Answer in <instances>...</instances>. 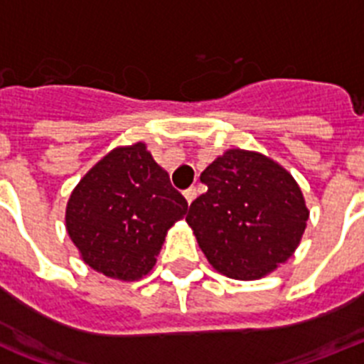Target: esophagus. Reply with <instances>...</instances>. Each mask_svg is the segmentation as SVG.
<instances>
[{"instance_id": "obj_1", "label": "esophagus", "mask_w": 364, "mask_h": 364, "mask_svg": "<svg viewBox=\"0 0 364 364\" xmlns=\"http://www.w3.org/2000/svg\"><path fill=\"white\" fill-rule=\"evenodd\" d=\"M183 196H185V199H186V203H192L196 199V196H198V192H196V188L194 186H190V188H186L185 192H183Z\"/></svg>"}]
</instances>
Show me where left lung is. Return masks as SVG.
<instances>
[{
    "instance_id": "8db88e82",
    "label": "left lung",
    "mask_w": 364,
    "mask_h": 364,
    "mask_svg": "<svg viewBox=\"0 0 364 364\" xmlns=\"http://www.w3.org/2000/svg\"><path fill=\"white\" fill-rule=\"evenodd\" d=\"M199 179L206 192L190 205L186 223L215 270L232 279H259L296 252L309 208L279 163L230 149Z\"/></svg>"
}]
</instances>
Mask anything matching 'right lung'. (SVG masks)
<instances>
[{"label": "right lung", "mask_w": 364, "mask_h": 364, "mask_svg": "<svg viewBox=\"0 0 364 364\" xmlns=\"http://www.w3.org/2000/svg\"><path fill=\"white\" fill-rule=\"evenodd\" d=\"M188 203L145 143L117 146L72 190L67 232L81 259L103 276L136 281L156 264L168 228Z\"/></svg>", "instance_id": "add662e5"}]
</instances>
